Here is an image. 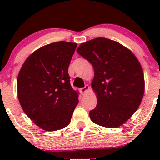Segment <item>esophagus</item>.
Returning a JSON list of instances; mask_svg holds the SVG:
<instances>
[{
	"mask_svg": "<svg viewBox=\"0 0 160 160\" xmlns=\"http://www.w3.org/2000/svg\"><path fill=\"white\" fill-rule=\"evenodd\" d=\"M89 89H90V87L88 86V85H85L84 88H80V92L82 93V94H84L87 91H88V90H89Z\"/></svg>",
	"mask_w": 160,
	"mask_h": 160,
	"instance_id": "1",
	"label": "esophagus"
}]
</instances>
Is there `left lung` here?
<instances>
[{
  "label": "left lung",
  "instance_id": "8db88e82",
  "mask_svg": "<svg viewBox=\"0 0 160 160\" xmlns=\"http://www.w3.org/2000/svg\"><path fill=\"white\" fill-rule=\"evenodd\" d=\"M77 52L94 70L91 88L98 104L90 111V120L105 128L121 126L137 111L144 95L139 61L128 48L106 38L81 43Z\"/></svg>",
  "mask_w": 160,
  "mask_h": 160
}]
</instances>
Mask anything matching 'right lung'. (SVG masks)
I'll return each mask as SVG.
<instances>
[{
	"label": "right lung",
	"instance_id": "obj_1",
	"mask_svg": "<svg viewBox=\"0 0 160 160\" xmlns=\"http://www.w3.org/2000/svg\"><path fill=\"white\" fill-rule=\"evenodd\" d=\"M77 44L50 43L28 56L18 72V98L26 115L43 130H60L70 123L79 92L70 85L68 67Z\"/></svg>",
	"mask_w": 160,
	"mask_h": 160
}]
</instances>
